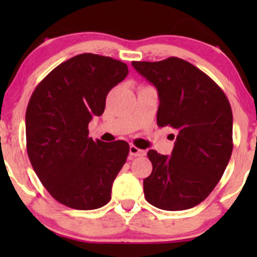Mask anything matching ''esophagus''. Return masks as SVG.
I'll return each mask as SVG.
<instances>
[{
    "mask_svg": "<svg viewBox=\"0 0 257 257\" xmlns=\"http://www.w3.org/2000/svg\"><path fill=\"white\" fill-rule=\"evenodd\" d=\"M129 153H131L132 157H141V156L145 155V151H144V150L138 149L137 146L131 145V147H129Z\"/></svg>",
    "mask_w": 257,
    "mask_h": 257,
    "instance_id": "obj_1",
    "label": "esophagus"
}]
</instances>
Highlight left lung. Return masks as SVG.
<instances>
[{
  "instance_id": "obj_1",
  "label": "left lung",
  "mask_w": 257,
  "mask_h": 257,
  "mask_svg": "<svg viewBox=\"0 0 257 257\" xmlns=\"http://www.w3.org/2000/svg\"><path fill=\"white\" fill-rule=\"evenodd\" d=\"M132 65L157 88L158 126L178 132L172 156L147 152L152 173L144 180L146 200L169 211L193 208L211 193L231 158L233 116L228 99L208 75L184 59Z\"/></svg>"
}]
</instances>
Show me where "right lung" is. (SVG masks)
<instances>
[{
    "label": "right lung",
    "mask_w": 257,
    "mask_h": 257,
    "mask_svg": "<svg viewBox=\"0 0 257 257\" xmlns=\"http://www.w3.org/2000/svg\"><path fill=\"white\" fill-rule=\"evenodd\" d=\"M126 75L122 61L84 53L58 65L35 88L26 108V150L40 181L61 204L93 210L110 202L129 145L94 141L88 124Z\"/></svg>",
    "instance_id": "obj_1"
}]
</instances>
